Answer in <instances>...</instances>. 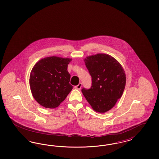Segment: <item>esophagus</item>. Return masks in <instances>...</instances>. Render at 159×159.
<instances>
[{
  "mask_svg": "<svg viewBox=\"0 0 159 159\" xmlns=\"http://www.w3.org/2000/svg\"><path fill=\"white\" fill-rule=\"evenodd\" d=\"M82 83H79L77 86H75V88L76 89H77V90H80L81 88H82Z\"/></svg>",
  "mask_w": 159,
  "mask_h": 159,
  "instance_id": "esophagus-1",
  "label": "esophagus"
}]
</instances>
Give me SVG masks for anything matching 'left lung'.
Here are the masks:
<instances>
[{"label": "left lung", "mask_w": 159, "mask_h": 159, "mask_svg": "<svg viewBox=\"0 0 159 159\" xmlns=\"http://www.w3.org/2000/svg\"><path fill=\"white\" fill-rule=\"evenodd\" d=\"M84 61L92 77V86L83 94L96 112L105 113L113 108L125 89L126 77L122 66L106 54L86 57Z\"/></svg>", "instance_id": "1"}]
</instances>
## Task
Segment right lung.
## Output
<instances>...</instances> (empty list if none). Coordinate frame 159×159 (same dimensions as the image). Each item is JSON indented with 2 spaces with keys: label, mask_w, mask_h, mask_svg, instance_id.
<instances>
[{
  "label": "right lung",
  "mask_w": 159,
  "mask_h": 159,
  "mask_svg": "<svg viewBox=\"0 0 159 159\" xmlns=\"http://www.w3.org/2000/svg\"><path fill=\"white\" fill-rule=\"evenodd\" d=\"M71 58L47 57L39 60L30 73V86L32 96L46 108L58 107L73 89L67 71Z\"/></svg>",
  "instance_id": "add662e5"
}]
</instances>
